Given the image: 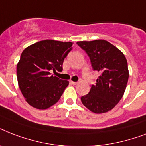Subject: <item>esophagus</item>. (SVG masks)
<instances>
[{
  "mask_svg": "<svg viewBox=\"0 0 146 146\" xmlns=\"http://www.w3.org/2000/svg\"><path fill=\"white\" fill-rule=\"evenodd\" d=\"M70 84H72V85H76V84H77V82H73V81H70Z\"/></svg>",
  "mask_w": 146,
  "mask_h": 146,
  "instance_id": "obj_1",
  "label": "esophagus"
}]
</instances>
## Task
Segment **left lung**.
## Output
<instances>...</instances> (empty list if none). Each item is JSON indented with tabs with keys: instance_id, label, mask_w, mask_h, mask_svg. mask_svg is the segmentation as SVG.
<instances>
[{
	"instance_id": "obj_1",
	"label": "left lung",
	"mask_w": 146,
	"mask_h": 146,
	"mask_svg": "<svg viewBox=\"0 0 146 146\" xmlns=\"http://www.w3.org/2000/svg\"><path fill=\"white\" fill-rule=\"evenodd\" d=\"M86 52L94 70L100 73L96 85L87 95L81 97L85 107L96 113L113 109L120 102L127 87L129 70L124 54L105 40L78 42Z\"/></svg>"
}]
</instances>
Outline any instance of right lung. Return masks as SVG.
Wrapping results in <instances>:
<instances>
[{
  "label": "right lung",
  "instance_id": "1",
  "mask_svg": "<svg viewBox=\"0 0 146 146\" xmlns=\"http://www.w3.org/2000/svg\"><path fill=\"white\" fill-rule=\"evenodd\" d=\"M72 45V42L44 40L24 49L17 64V80L23 96L31 106L44 110L59 101L69 82L50 72L62 71Z\"/></svg>",
  "mask_w": 146,
  "mask_h": 146
}]
</instances>
